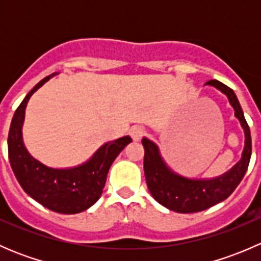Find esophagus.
<instances>
[{
    "label": "esophagus",
    "instance_id": "obj_1",
    "mask_svg": "<svg viewBox=\"0 0 261 261\" xmlns=\"http://www.w3.org/2000/svg\"><path fill=\"white\" fill-rule=\"evenodd\" d=\"M130 135L131 138L135 141H139L144 135H145V128L143 126H133L130 128Z\"/></svg>",
    "mask_w": 261,
    "mask_h": 261
}]
</instances>
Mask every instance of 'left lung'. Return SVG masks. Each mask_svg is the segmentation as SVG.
I'll return each instance as SVG.
<instances>
[{"label": "left lung", "mask_w": 261, "mask_h": 261, "mask_svg": "<svg viewBox=\"0 0 261 261\" xmlns=\"http://www.w3.org/2000/svg\"><path fill=\"white\" fill-rule=\"evenodd\" d=\"M206 84L215 87L226 94L235 116L245 133V146L240 162L228 172L211 179H191L173 172L162 158L159 147L149 139H143L145 149L144 173L147 188L156 202L168 210L179 213L201 212L225 201L240 184L249 167L251 156V135L235 92L221 82L212 80Z\"/></svg>", "instance_id": "1"}]
</instances>
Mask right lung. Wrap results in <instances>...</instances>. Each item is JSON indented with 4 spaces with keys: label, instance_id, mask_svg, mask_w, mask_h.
Returning a JSON list of instances; mask_svg holds the SVG:
<instances>
[{
    "label": "right lung",
    "instance_id": "1",
    "mask_svg": "<svg viewBox=\"0 0 261 261\" xmlns=\"http://www.w3.org/2000/svg\"><path fill=\"white\" fill-rule=\"evenodd\" d=\"M57 73L41 80L26 94L15 111L9 131V159L14 174L21 188L31 197L49 208L64 215H74L88 210L101 197L107 173L117 155L133 141L123 136L115 141L103 144L89 160L74 168L57 169L46 167L31 156L22 140V125L25 109L34 92Z\"/></svg>",
    "mask_w": 261,
    "mask_h": 261
}]
</instances>
